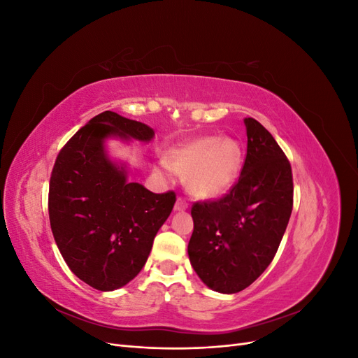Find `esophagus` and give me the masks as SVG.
Instances as JSON below:
<instances>
[{
	"mask_svg": "<svg viewBox=\"0 0 358 358\" xmlns=\"http://www.w3.org/2000/svg\"><path fill=\"white\" fill-rule=\"evenodd\" d=\"M187 209H188V203L179 197L176 200V203H175V210L176 212H183V210H187Z\"/></svg>",
	"mask_w": 358,
	"mask_h": 358,
	"instance_id": "1",
	"label": "esophagus"
}]
</instances>
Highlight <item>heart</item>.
I'll return each instance as SVG.
<instances>
[{"label": "heart", "mask_w": 358, "mask_h": 358, "mask_svg": "<svg viewBox=\"0 0 358 358\" xmlns=\"http://www.w3.org/2000/svg\"><path fill=\"white\" fill-rule=\"evenodd\" d=\"M167 169L187 176L188 189L200 199H215L229 191L242 167L241 146L233 140L201 137L169 150Z\"/></svg>", "instance_id": "obj_1"}]
</instances>
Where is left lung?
<instances>
[{
  "mask_svg": "<svg viewBox=\"0 0 358 358\" xmlns=\"http://www.w3.org/2000/svg\"><path fill=\"white\" fill-rule=\"evenodd\" d=\"M248 149L241 176L218 200L191 209V266L210 289L234 294L262 275L278 251L292 210L289 161L273 136L245 117Z\"/></svg>",
  "mask_w": 358,
  "mask_h": 358,
  "instance_id": "8db88e82",
  "label": "left lung"
}]
</instances>
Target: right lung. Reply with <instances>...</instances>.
I'll return each mask as SVG.
<instances>
[{
    "mask_svg": "<svg viewBox=\"0 0 358 358\" xmlns=\"http://www.w3.org/2000/svg\"><path fill=\"white\" fill-rule=\"evenodd\" d=\"M154 129L103 112L61 149L49 183V220L71 272L100 291L127 285L143 268L161 225L176 201L128 182L124 164L106 152L109 137L149 142Z\"/></svg>",
    "mask_w": 358,
    "mask_h": 358,
    "instance_id": "obj_1",
    "label": "right lung"
}]
</instances>
